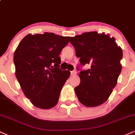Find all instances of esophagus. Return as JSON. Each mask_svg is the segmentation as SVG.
Masks as SVG:
<instances>
[{"instance_id":"34e87169","label":"esophagus","mask_w":135,"mask_h":135,"mask_svg":"<svg viewBox=\"0 0 135 135\" xmlns=\"http://www.w3.org/2000/svg\"><path fill=\"white\" fill-rule=\"evenodd\" d=\"M70 74H71V75H75V74H77V72H76V71H75V70L71 71Z\"/></svg>"}]
</instances>
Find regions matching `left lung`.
<instances>
[{"mask_svg":"<svg viewBox=\"0 0 135 135\" xmlns=\"http://www.w3.org/2000/svg\"><path fill=\"white\" fill-rule=\"evenodd\" d=\"M80 65L90 68L80 72V83L74 88L79 100L88 107H97L108 100L122 70V51L114 37L97 32L70 38Z\"/></svg>","mask_w":135,"mask_h":135,"instance_id":"8db88e82","label":"left lung"}]
</instances>
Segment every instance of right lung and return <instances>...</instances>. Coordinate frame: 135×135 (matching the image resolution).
Instances as JSON below:
<instances>
[{
	"label": "right lung",
	"instance_id": "add662e5",
	"mask_svg": "<svg viewBox=\"0 0 135 135\" xmlns=\"http://www.w3.org/2000/svg\"><path fill=\"white\" fill-rule=\"evenodd\" d=\"M70 38L48 32L30 33L15 51L17 80L25 97L36 107L49 109L58 103L60 91L70 75L69 71L59 68V55Z\"/></svg>",
	"mask_w": 135,
	"mask_h": 135
}]
</instances>
